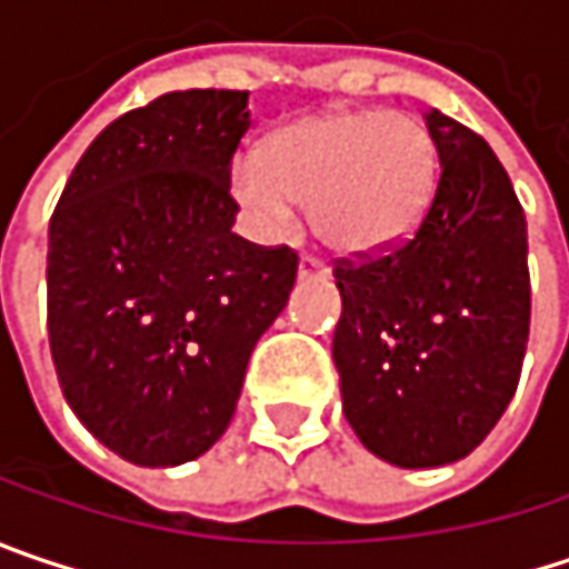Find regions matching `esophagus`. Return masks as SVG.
Wrapping results in <instances>:
<instances>
[{
    "label": "esophagus",
    "instance_id": "1",
    "mask_svg": "<svg viewBox=\"0 0 569 569\" xmlns=\"http://www.w3.org/2000/svg\"><path fill=\"white\" fill-rule=\"evenodd\" d=\"M298 274H301V278H327V262H323L320 256L305 252L301 262H298Z\"/></svg>",
    "mask_w": 569,
    "mask_h": 569
}]
</instances>
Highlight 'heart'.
<instances>
[{
	"label": "heart",
	"instance_id": "1",
	"mask_svg": "<svg viewBox=\"0 0 569 569\" xmlns=\"http://www.w3.org/2000/svg\"><path fill=\"white\" fill-rule=\"evenodd\" d=\"M440 174L425 122L398 109H337L278 129L232 161L229 190L262 236L291 232L313 203L323 242L346 256L398 246L425 220Z\"/></svg>",
	"mask_w": 569,
	"mask_h": 569
}]
</instances>
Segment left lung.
<instances>
[{
	"instance_id": "8db88e82",
	"label": "left lung",
	"mask_w": 569,
	"mask_h": 569,
	"mask_svg": "<svg viewBox=\"0 0 569 569\" xmlns=\"http://www.w3.org/2000/svg\"><path fill=\"white\" fill-rule=\"evenodd\" d=\"M440 181L418 229L333 268L343 415L379 460L457 463L506 415L531 323L528 226L502 161L430 109Z\"/></svg>"
}]
</instances>
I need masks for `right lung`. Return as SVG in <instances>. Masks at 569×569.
I'll list each match as a JSON object with an SVG mask.
<instances>
[{
  "label": "right lung",
  "mask_w": 569,
  "mask_h": 569,
  "mask_svg": "<svg viewBox=\"0 0 569 569\" xmlns=\"http://www.w3.org/2000/svg\"><path fill=\"white\" fill-rule=\"evenodd\" d=\"M249 90L164 93L109 122L48 229V337L83 427L139 467L207 453L249 356L288 305L298 252L232 232Z\"/></svg>",
  "instance_id": "obj_1"
}]
</instances>
